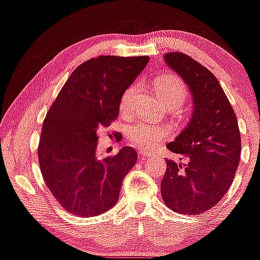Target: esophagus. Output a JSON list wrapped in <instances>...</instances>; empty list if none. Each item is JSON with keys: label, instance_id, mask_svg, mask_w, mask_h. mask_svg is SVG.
<instances>
[{"label": "esophagus", "instance_id": "esophagus-1", "mask_svg": "<svg viewBox=\"0 0 260 260\" xmlns=\"http://www.w3.org/2000/svg\"><path fill=\"white\" fill-rule=\"evenodd\" d=\"M150 156H151L150 154H145V152H140V154H139V158H140V160H142V161H145V160H148Z\"/></svg>", "mask_w": 260, "mask_h": 260}]
</instances>
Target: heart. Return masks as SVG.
Segmentation results:
<instances>
[{
	"label": "heart",
	"mask_w": 260,
	"mask_h": 260,
	"mask_svg": "<svg viewBox=\"0 0 260 260\" xmlns=\"http://www.w3.org/2000/svg\"><path fill=\"white\" fill-rule=\"evenodd\" d=\"M154 87L162 103L171 109L179 108L189 95L185 84L177 75L166 74L156 77ZM134 94H136V87L129 86L121 95L120 110L122 114L131 112ZM168 136H170V129L167 127L148 123L145 121H139L127 128L128 140L134 146L142 150H151L161 139Z\"/></svg>",
	"instance_id": "heart-1"
}]
</instances>
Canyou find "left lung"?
<instances>
[{"label":"left lung","mask_w":260,"mask_h":260,"mask_svg":"<svg viewBox=\"0 0 260 260\" xmlns=\"http://www.w3.org/2000/svg\"><path fill=\"white\" fill-rule=\"evenodd\" d=\"M165 60L191 90L193 112L185 129L167 149L187 158L185 165L167 160L161 195L168 208L199 215L214 207L228 192L240 164L237 118L220 83L207 68L180 52Z\"/></svg>","instance_id":"1"}]
</instances>
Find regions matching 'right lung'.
Listing matches in <instances>:
<instances>
[{"label": "right lung", "instance_id": "obj_1", "mask_svg": "<svg viewBox=\"0 0 260 260\" xmlns=\"http://www.w3.org/2000/svg\"><path fill=\"white\" fill-rule=\"evenodd\" d=\"M148 61L146 55H100L82 62L47 112L37 148L41 173L69 213L95 217L116 205L138 155L124 146L102 160L95 154L98 132L116 120L121 95Z\"/></svg>", "mask_w": 260, "mask_h": 260}]
</instances>
